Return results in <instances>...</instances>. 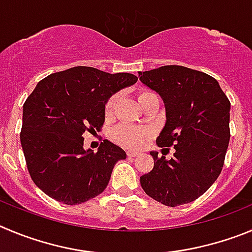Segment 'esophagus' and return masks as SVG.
Returning a JSON list of instances; mask_svg holds the SVG:
<instances>
[{
    "label": "esophagus",
    "mask_w": 252,
    "mask_h": 252,
    "mask_svg": "<svg viewBox=\"0 0 252 252\" xmlns=\"http://www.w3.org/2000/svg\"><path fill=\"white\" fill-rule=\"evenodd\" d=\"M138 152H134V151H128L126 152V156H128V157H138Z\"/></svg>",
    "instance_id": "esophagus-1"
}]
</instances>
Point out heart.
I'll use <instances>...</instances> for the list:
<instances>
[{"instance_id": "heart-1", "label": "heart", "mask_w": 252, "mask_h": 252, "mask_svg": "<svg viewBox=\"0 0 252 252\" xmlns=\"http://www.w3.org/2000/svg\"><path fill=\"white\" fill-rule=\"evenodd\" d=\"M153 95L156 94L148 92V90H140L138 93V100L142 104L143 101L153 96ZM118 100H119V95L118 94H113L106 100L105 106H104V114H105L106 118H110L114 114ZM110 135H112V139L114 142L126 147V148H140L148 140V138L151 137V131L147 130V129L138 128V126H129V124H122V126H115L112 130V133H110Z\"/></svg>"}]
</instances>
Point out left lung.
Masks as SVG:
<instances>
[{
	"label": "left lung",
	"instance_id": "obj_1",
	"mask_svg": "<svg viewBox=\"0 0 252 252\" xmlns=\"http://www.w3.org/2000/svg\"><path fill=\"white\" fill-rule=\"evenodd\" d=\"M139 80L157 92L165 106V126L157 138L171 159L151 152L154 167L140 177L149 197L169 207L202 196L217 180L230 142V108L219 81L202 71L165 65L139 71Z\"/></svg>",
	"mask_w": 252,
	"mask_h": 252
}]
</instances>
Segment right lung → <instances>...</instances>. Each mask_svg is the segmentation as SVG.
<instances>
[{"label":"right lung","mask_w":252,"mask_h":252,"mask_svg":"<svg viewBox=\"0 0 252 252\" xmlns=\"http://www.w3.org/2000/svg\"><path fill=\"white\" fill-rule=\"evenodd\" d=\"M137 80L129 72L75 66L36 85L24 104L20 139L29 173L42 192L65 205H79L105 189L126 152L106 139L96 153L85 151L83 134L100 130L106 100Z\"/></svg>","instance_id":"obj_1"}]
</instances>
